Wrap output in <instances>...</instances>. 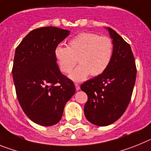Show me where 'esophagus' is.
I'll use <instances>...</instances> for the list:
<instances>
[{"label": "esophagus", "mask_w": 151, "mask_h": 151, "mask_svg": "<svg viewBox=\"0 0 151 151\" xmlns=\"http://www.w3.org/2000/svg\"><path fill=\"white\" fill-rule=\"evenodd\" d=\"M75 87H76V90L77 91L80 90V89H81V86H80V85H79L78 83H75Z\"/></svg>", "instance_id": "esophagus-1"}]
</instances>
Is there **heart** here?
<instances>
[{
  "instance_id": "obj_1",
  "label": "heart",
  "mask_w": 151,
  "mask_h": 151,
  "mask_svg": "<svg viewBox=\"0 0 151 151\" xmlns=\"http://www.w3.org/2000/svg\"><path fill=\"white\" fill-rule=\"evenodd\" d=\"M114 52L112 40L107 36L83 32L76 35L68 42V47L57 46L55 57L61 71L69 74L77 64V68L70 77L75 81L85 80L90 74L101 75L111 63Z\"/></svg>"
}]
</instances>
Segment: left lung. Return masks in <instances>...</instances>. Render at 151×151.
<instances>
[{
    "instance_id": "left-lung-1",
    "label": "left lung",
    "mask_w": 151,
    "mask_h": 151,
    "mask_svg": "<svg viewBox=\"0 0 151 151\" xmlns=\"http://www.w3.org/2000/svg\"><path fill=\"white\" fill-rule=\"evenodd\" d=\"M107 29L114 44L111 63L103 74L81 86L88 96L85 116L99 126L112 124L123 114L131 100L137 73L129 44L114 30Z\"/></svg>"
}]
</instances>
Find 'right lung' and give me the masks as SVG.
I'll use <instances>...</instances> for the list:
<instances>
[{"label": "right lung", "instance_id": "right-lung-1", "mask_svg": "<svg viewBox=\"0 0 151 151\" xmlns=\"http://www.w3.org/2000/svg\"><path fill=\"white\" fill-rule=\"evenodd\" d=\"M69 34L56 27L37 28L16 49L12 74L17 99L28 117L40 126L59 123L75 93L74 83L61 73L55 57V49Z\"/></svg>", "mask_w": 151, "mask_h": 151}]
</instances>
